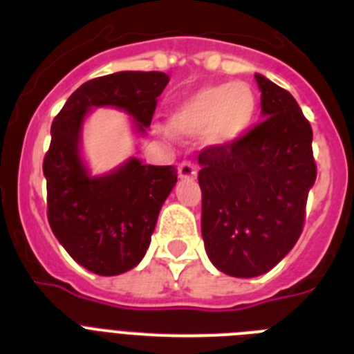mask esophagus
Wrapping results in <instances>:
<instances>
[{
  "instance_id": "34e87169",
  "label": "esophagus",
  "mask_w": 354,
  "mask_h": 354,
  "mask_svg": "<svg viewBox=\"0 0 354 354\" xmlns=\"http://www.w3.org/2000/svg\"><path fill=\"white\" fill-rule=\"evenodd\" d=\"M178 176L183 178V180H189V178L196 176V165L193 161H182L178 165Z\"/></svg>"
}]
</instances>
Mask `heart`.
Wrapping results in <instances>:
<instances>
[{"label": "heart", "instance_id": "heart-1", "mask_svg": "<svg viewBox=\"0 0 354 354\" xmlns=\"http://www.w3.org/2000/svg\"><path fill=\"white\" fill-rule=\"evenodd\" d=\"M257 113V99L242 82L205 86L180 101L171 112V128L183 136L207 130L211 141L233 143L250 130Z\"/></svg>", "mask_w": 354, "mask_h": 354}]
</instances>
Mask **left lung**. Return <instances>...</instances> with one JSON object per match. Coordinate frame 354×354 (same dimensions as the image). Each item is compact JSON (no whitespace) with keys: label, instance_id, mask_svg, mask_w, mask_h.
I'll return each mask as SVG.
<instances>
[{"label":"left lung","instance_id":"1","mask_svg":"<svg viewBox=\"0 0 354 354\" xmlns=\"http://www.w3.org/2000/svg\"><path fill=\"white\" fill-rule=\"evenodd\" d=\"M255 80L263 121L198 154L205 252L233 277L266 274L290 252L316 182L310 122L288 91L263 75Z\"/></svg>","mask_w":354,"mask_h":354}]
</instances>
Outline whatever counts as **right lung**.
Wrapping results in <instances>:
<instances>
[{
    "instance_id": "1",
    "label": "right lung",
    "mask_w": 354,
    "mask_h": 354,
    "mask_svg": "<svg viewBox=\"0 0 354 354\" xmlns=\"http://www.w3.org/2000/svg\"><path fill=\"white\" fill-rule=\"evenodd\" d=\"M169 77L160 71H119L73 91L53 121L44 158L47 221L71 257L99 275H119L145 257L158 215L178 180L174 165H143L132 158L106 176L91 178L79 154L86 113L121 108L145 133Z\"/></svg>"
}]
</instances>
